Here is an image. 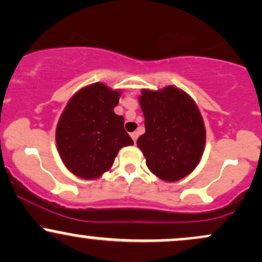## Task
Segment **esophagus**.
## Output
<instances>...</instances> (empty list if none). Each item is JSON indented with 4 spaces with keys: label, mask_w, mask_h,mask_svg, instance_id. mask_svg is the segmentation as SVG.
Segmentation results:
<instances>
[{
    "label": "esophagus",
    "mask_w": 262,
    "mask_h": 262,
    "mask_svg": "<svg viewBox=\"0 0 262 262\" xmlns=\"http://www.w3.org/2000/svg\"><path fill=\"white\" fill-rule=\"evenodd\" d=\"M138 132H133V133L130 134V137H132V139H133V141L135 143V141H137V139H138Z\"/></svg>",
    "instance_id": "34e87169"
}]
</instances>
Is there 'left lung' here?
I'll use <instances>...</instances> for the list:
<instances>
[{
    "instance_id": "obj_1",
    "label": "left lung",
    "mask_w": 262,
    "mask_h": 262,
    "mask_svg": "<svg viewBox=\"0 0 262 262\" xmlns=\"http://www.w3.org/2000/svg\"><path fill=\"white\" fill-rule=\"evenodd\" d=\"M139 102L145 133L137 144L146 166L164 181H179L189 175L206 145V128L197 104L173 86L159 91L143 90Z\"/></svg>"
}]
</instances>
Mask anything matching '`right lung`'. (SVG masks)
<instances>
[{
  "mask_svg": "<svg viewBox=\"0 0 262 262\" xmlns=\"http://www.w3.org/2000/svg\"><path fill=\"white\" fill-rule=\"evenodd\" d=\"M121 92L103 83L77 91L66 104L56 127L60 158L74 175L95 180L111 169L123 146L133 145L124 118L114 113Z\"/></svg>",
  "mask_w": 262,
  "mask_h": 262,
  "instance_id": "add662e5",
  "label": "right lung"
}]
</instances>
